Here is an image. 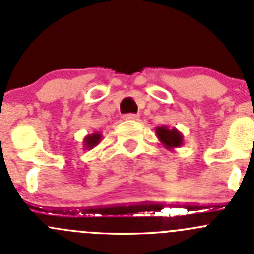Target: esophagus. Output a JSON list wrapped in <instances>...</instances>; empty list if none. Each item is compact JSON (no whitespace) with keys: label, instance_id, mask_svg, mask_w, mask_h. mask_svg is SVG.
<instances>
[{"label":"esophagus","instance_id":"esophagus-1","mask_svg":"<svg viewBox=\"0 0 254 254\" xmlns=\"http://www.w3.org/2000/svg\"><path fill=\"white\" fill-rule=\"evenodd\" d=\"M123 118H124L125 120H139L140 115L139 114H131V113H129V114L123 115Z\"/></svg>","mask_w":254,"mask_h":254}]
</instances>
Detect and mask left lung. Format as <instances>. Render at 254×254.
I'll list each match as a JSON object with an SVG mask.
<instances>
[{
	"instance_id": "1",
	"label": "left lung",
	"mask_w": 254,
	"mask_h": 254,
	"mask_svg": "<svg viewBox=\"0 0 254 254\" xmlns=\"http://www.w3.org/2000/svg\"><path fill=\"white\" fill-rule=\"evenodd\" d=\"M156 135H157L158 140L162 142V145H165V147L172 148L179 147V146L183 143V135L178 131V130L175 129H168L167 127L162 125V127H156Z\"/></svg>"
}]
</instances>
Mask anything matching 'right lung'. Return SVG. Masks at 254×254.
Wrapping results in <instances>:
<instances>
[{
	"label": "right lung",
	"instance_id": "obj_1",
	"mask_svg": "<svg viewBox=\"0 0 254 254\" xmlns=\"http://www.w3.org/2000/svg\"><path fill=\"white\" fill-rule=\"evenodd\" d=\"M101 140H102L101 132H93L92 135H87L83 140L84 147H86L87 150H91V148H93L94 146L98 145V143L101 142Z\"/></svg>",
	"mask_w": 254,
	"mask_h": 254
}]
</instances>
